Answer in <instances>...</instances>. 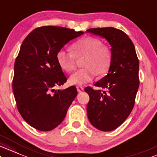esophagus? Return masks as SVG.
Returning a JSON list of instances; mask_svg holds the SVG:
<instances>
[{
  "instance_id": "1",
  "label": "esophagus",
  "mask_w": 157,
  "mask_h": 157,
  "mask_svg": "<svg viewBox=\"0 0 157 157\" xmlns=\"http://www.w3.org/2000/svg\"><path fill=\"white\" fill-rule=\"evenodd\" d=\"M76 88H77V90H78V93H80V92H82L83 90H84V86H81V85L77 86Z\"/></svg>"
}]
</instances>
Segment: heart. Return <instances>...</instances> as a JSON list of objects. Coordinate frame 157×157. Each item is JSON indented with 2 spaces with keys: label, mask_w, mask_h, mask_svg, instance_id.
<instances>
[{
  "label": "heart",
  "mask_w": 157,
  "mask_h": 157,
  "mask_svg": "<svg viewBox=\"0 0 157 157\" xmlns=\"http://www.w3.org/2000/svg\"><path fill=\"white\" fill-rule=\"evenodd\" d=\"M72 53L59 50L56 53V61L64 71H73L76 65V59L84 58L82 69L70 78L72 84H83L90 82L95 76L106 74L111 67L112 53L108 46L102 45L97 38L86 36L75 41L71 45Z\"/></svg>",
  "instance_id": "1"
}]
</instances>
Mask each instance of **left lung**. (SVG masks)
Masks as SVG:
<instances>
[{
	"instance_id": "left-lung-1",
	"label": "left lung",
	"mask_w": 157,
	"mask_h": 157,
	"mask_svg": "<svg viewBox=\"0 0 157 157\" xmlns=\"http://www.w3.org/2000/svg\"><path fill=\"white\" fill-rule=\"evenodd\" d=\"M86 31L105 38L112 46L111 67L95 84L104 90L84 89L90 96L86 108L90 122L98 130L109 132L121 126L133 109L140 85L139 59L133 42L123 31L106 27Z\"/></svg>"
}]
</instances>
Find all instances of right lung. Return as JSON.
<instances>
[{
    "label": "right lung",
    "mask_w": 157,
    "mask_h": 157,
    "mask_svg": "<svg viewBox=\"0 0 157 157\" xmlns=\"http://www.w3.org/2000/svg\"><path fill=\"white\" fill-rule=\"evenodd\" d=\"M83 34L64 27L42 26L22 43L14 62L12 90L20 115L36 129L48 132L59 126L78 94L75 86L56 90L67 82L56 53Z\"/></svg>",
    "instance_id": "obj_1"
}]
</instances>
